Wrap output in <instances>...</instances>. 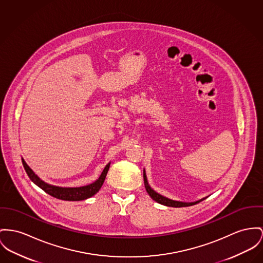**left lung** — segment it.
I'll return each mask as SVG.
<instances>
[{"instance_id":"left-lung-1","label":"left lung","mask_w":263,"mask_h":263,"mask_svg":"<svg viewBox=\"0 0 263 263\" xmlns=\"http://www.w3.org/2000/svg\"><path fill=\"white\" fill-rule=\"evenodd\" d=\"M143 178H144V184H145L146 192H147V193L149 194V196L154 200H156L157 202L160 203V204H163V205H166V206H173V208H183V206H191V205H193V204H196V203H198V202H200V201H202L204 199V198H202V199H200L198 201H195V202H180V201H175V200L168 199V198L158 194L154 190L151 189V186L148 185V183L146 181V176H145V175H143Z\"/></svg>"}]
</instances>
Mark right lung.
<instances>
[{
    "label": "right lung",
    "instance_id": "1",
    "mask_svg": "<svg viewBox=\"0 0 263 263\" xmlns=\"http://www.w3.org/2000/svg\"><path fill=\"white\" fill-rule=\"evenodd\" d=\"M23 161V165L25 167V171L27 173V175H29L30 179L35 183L39 187H41L44 192L49 193L50 195H52L55 198L59 199H63V200H72V201H77V200H84L87 199L88 197H91L92 195H95L98 193L104 181H105V176L108 172L109 168V164H106V166L104 170V172L102 173L101 176L99 177L98 180H96L95 182H92L91 184H88L86 186H81V187H58V186H53L45 183L44 181H42L36 175L33 173V171L29 167V165L25 162L24 159H22Z\"/></svg>",
    "mask_w": 263,
    "mask_h": 263
}]
</instances>
